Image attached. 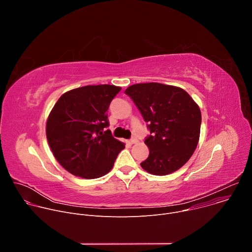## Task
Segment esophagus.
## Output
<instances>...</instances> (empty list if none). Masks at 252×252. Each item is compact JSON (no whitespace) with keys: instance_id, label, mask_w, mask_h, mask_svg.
<instances>
[{"instance_id":"obj_1","label":"esophagus","mask_w":252,"mask_h":252,"mask_svg":"<svg viewBox=\"0 0 252 252\" xmlns=\"http://www.w3.org/2000/svg\"><path fill=\"white\" fill-rule=\"evenodd\" d=\"M136 141H137V139H136V137H134V136H133V137H131V138H130V139H129V141H128V142H129V143H130V145H133V143H135V142H136Z\"/></svg>"}]
</instances>
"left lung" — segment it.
<instances>
[{
	"label": "left lung",
	"mask_w": 252,
	"mask_h": 252,
	"mask_svg": "<svg viewBox=\"0 0 252 252\" xmlns=\"http://www.w3.org/2000/svg\"><path fill=\"white\" fill-rule=\"evenodd\" d=\"M125 93L152 133L145 140L150 155L141 167L154 175H166L185 165L199 140L198 104L185 90L159 83L135 84Z\"/></svg>",
	"instance_id": "left-lung-1"
}]
</instances>
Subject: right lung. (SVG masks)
<instances>
[{"label": "right lung", "instance_id": "right-lung-1", "mask_svg": "<svg viewBox=\"0 0 252 252\" xmlns=\"http://www.w3.org/2000/svg\"><path fill=\"white\" fill-rule=\"evenodd\" d=\"M121 90L114 85L85 86L64 93L54 105L46 125L47 139L69 173L93 179L113 168L125 143L105 130L106 112Z\"/></svg>", "mask_w": 252, "mask_h": 252}]
</instances>
